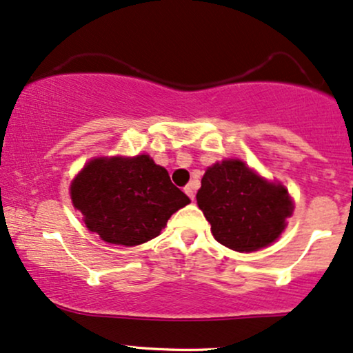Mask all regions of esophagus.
Listing matches in <instances>:
<instances>
[{
  "label": "esophagus",
  "mask_w": 353,
  "mask_h": 353,
  "mask_svg": "<svg viewBox=\"0 0 353 353\" xmlns=\"http://www.w3.org/2000/svg\"><path fill=\"white\" fill-rule=\"evenodd\" d=\"M183 191H185L186 194H188V198L191 199V201H194V185H193V183L186 185Z\"/></svg>",
  "instance_id": "34e87169"
}]
</instances>
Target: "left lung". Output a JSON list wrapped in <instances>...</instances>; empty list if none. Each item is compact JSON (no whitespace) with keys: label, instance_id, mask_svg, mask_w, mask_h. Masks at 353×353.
Here are the masks:
<instances>
[{"label":"left lung","instance_id":"left-lung-1","mask_svg":"<svg viewBox=\"0 0 353 353\" xmlns=\"http://www.w3.org/2000/svg\"><path fill=\"white\" fill-rule=\"evenodd\" d=\"M196 199L216 241L237 252L272 243L293 211L285 186L268 183L241 160L208 168Z\"/></svg>","mask_w":353,"mask_h":353}]
</instances>
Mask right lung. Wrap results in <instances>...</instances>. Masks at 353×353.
Returning a JSON list of instances; mask_svg holds the SVG:
<instances>
[{
  "label": "right lung",
  "instance_id": "add662e5",
  "mask_svg": "<svg viewBox=\"0 0 353 353\" xmlns=\"http://www.w3.org/2000/svg\"><path fill=\"white\" fill-rule=\"evenodd\" d=\"M70 194L91 232L125 247L159 236L170 216L190 203L149 155L91 160L73 180Z\"/></svg>",
  "mask_w": 353,
  "mask_h": 353
}]
</instances>
